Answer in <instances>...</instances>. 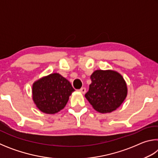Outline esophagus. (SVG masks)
Wrapping results in <instances>:
<instances>
[{"mask_svg":"<svg viewBox=\"0 0 158 158\" xmlns=\"http://www.w3.org/2000/svg\"><path fill=\"white\" fill-rule=\"evenodd\" d=\"M79 91L81 92L82 94H84V93H85V88H81V89H80Z\"/></svg>","mask_w":158,"mask_h":158,"instance_id":"1","label":"esophagus"}]
</instances>
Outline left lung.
<instances>
[{
  "mask_svg": "<svg viewBox=\"0 0 158 158\" xmlns=\"http://www.w3.org/2000/svg\"><path fill=\"white\" fill-rule=\"evenodd\" d=\"M91 84L85 97L93 108L102 114L111 113L121 106L127 95L123 76L113 69H97L90 75Z\"/></svg>",
  "mask_w": 158,
  "mask_h": 158,
  "instance_id": "8db88e82",
  "label": "left lung"
}]
</instances>
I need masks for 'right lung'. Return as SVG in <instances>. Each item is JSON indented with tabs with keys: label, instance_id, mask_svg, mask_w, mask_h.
<instances>
[{
	"label": "right lung",
	"instance_id": "add662e5",
	"mask_svg": "<svg viewBox=\"0 0 158 158\" xmlns=\"http://www.w3.org/2000/svg\"><path fill=\"white\" fill-rule=\"evenodd\" d=\"M74 91L68 79L59 73H52L35 81L32 85V99L40 111L54 114L65 107Z\"/></svg>",
	"mask_w": 158,
	"mask_h": 158
}]
</instances>
